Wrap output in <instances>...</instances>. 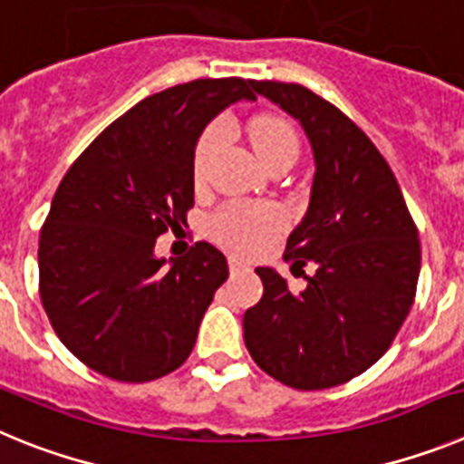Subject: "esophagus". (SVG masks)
I'll return each instance as SVG.
<instances>
[{
	"label": "esophagus",
	"instance_id": "obj_1",
	"mask_svg": "<svg viewBox=\"0 0 464 464\" xmlns=\"http://www.w3.org/2000/svg\"><path fill=\"white\" fill-rule=\"evenodd\" d=\"M227 262H229V272H241V269L251 267V265H248V262L239 256H229Z\"/></svg>",
	"mask_w": 464,
	"mask_h": 464
}]
</instances>
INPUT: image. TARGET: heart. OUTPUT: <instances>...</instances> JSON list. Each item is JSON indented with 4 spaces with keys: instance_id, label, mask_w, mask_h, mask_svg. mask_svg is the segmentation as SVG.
<instances>
[{
    "instance_id": "obj_1",
    "label": "heart",
    "mask_w": 464,
    "mask_h": 464,
    "mask_svg": "<svg viewBox=\"0 0 464 464\" xmlns=\"http://www.w3.org/2000/svg\"><path fill=\"white\" fill-rule=\"evenodd\" d=\"M248 132H251L257 155L267 167L297 160L299 137L288 121L276 116L253 118ZM223 122H211L197 141L195 155H192V179L197 186L207 181L213 160L223 146ZM283 227H285V218L274 207H239L235 204V207H225L211 220V232L216 235V239L246 253L260 251L262 246L281 235Z\"/></svg>"
}]
</instances>
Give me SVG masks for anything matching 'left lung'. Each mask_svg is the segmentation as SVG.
<instances>
[{"mask_svg": "<svg viewBox=\"0 0 464 464\" xmlns=\"http://www.w3.org/2000/svg\"><path fill=\"white\" fill-rule=\"evenodd\" d=\"M253 90L304 127L315 160L311 202L285 246L315 274L295 293L257 267L265 293L244 314V342L262 372L297 391L342 385L391 348L416 297L418 229L395 174L346 113L297 83L253 81Z\"/></svg>", "mask_w": 464, "mask_h": 464, "instance_id": "obj_1", "label": "left lung"}]
</instances>
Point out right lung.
Instances as JSON below:
<instances>
[{"label": "right lung", "mask_w": 464, "mask_h": 464, "mask_svg": "<svg viewBox=\"0 0 464 464\" xmlns=\"http://www.w3.org/2000/svg\"><path fill=\"white\" fill-rule=\"evenodd\" d=\"M256 100L253 81L197 79L155 92L76 158L39 235V295L60 342L90 370L146 383L192 353L227 278L216 246L155 257V239L195 204L192 155L213 116Z\"/></svg>", "instance_id": "obj_1"}]
</instances>
